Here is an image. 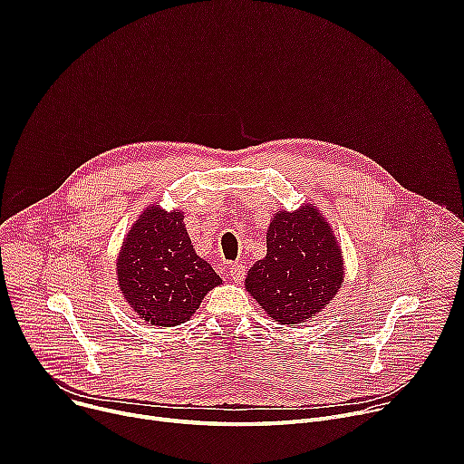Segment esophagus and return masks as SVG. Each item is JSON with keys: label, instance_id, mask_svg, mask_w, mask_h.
I'll return each instance as SVG.
<instances>
[{"label": "esophagus", "instance_id": "esophagus-1", "mask_svg": "<svg viewBox=\"0 0 464 464\" xmlns=\"http://www.w3.org/2000/svg\"><path fill=\"white\" fill-rule=\"evenodd\" d=\"M229 277L233 279V281H237V283H240L242 279H244V276H246V266L242 262H235V264H231L229 266Z\"/></svg>", "mask_w": 464, "mask_h": 464}]
</instances>
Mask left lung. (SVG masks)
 <instances>
[{"label":"left lung","mask_w":464,"mask_h":464,"mask_svg":"<svg viewBox=\"0 0 464 464\" xmlns=\"http://www.w3.org/2000/svg\"><path fill=\"white\" fill-rule=\"evenodd\" d=\"M266 246V256L253 264L244 286L274 321L297 326L336 297L345 277L343 251L315 204L277 211Z\"/></svg>","instance_id":"obj_1"}]
</instances>
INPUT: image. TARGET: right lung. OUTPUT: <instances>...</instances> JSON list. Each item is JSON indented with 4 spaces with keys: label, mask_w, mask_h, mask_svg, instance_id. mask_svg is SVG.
<instances>
[{
    "label": "right lung",
    "mask_w": 464,
    "mask_h": 464,
    "mask_svg": "<svg viewBox=\"0 0 464 464\" xmlns=\"http://www.w3.org/2000/svg\"><path fill=\"white\" fill-rule=\"evenodd\" d=\"M115 274L124 301L149 324L176 326L222 285L211 264L196 255L179 209L149 206L131 224Z\"/></svg>",
    "instance_id": "1"
}]
</instances>
